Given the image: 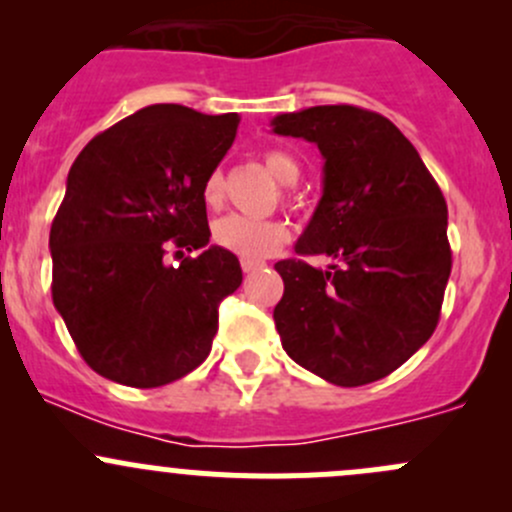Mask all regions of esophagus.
<instances>
[{"label":"esophagus","mask_w":512,"mask_h":512,"mask_svg":"<svg viewBox=\"0 0 512 512\" xmlns=\"http://www.w3.org/2000/svg\"><path fill=\"white\" fill-rule=\"evenodd\" d=\"M262 267H265V262H255V260H242V272H245V275H252V272L262 270Z\"/></svg>","instance_id":"34e87169"}]
</instances>
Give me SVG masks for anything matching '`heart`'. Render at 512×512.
<instances>
[{
  "mask_svg": "<svg viewBox=\"0 0 512 512\" xmlns=\"http://www.w3.org/2000/svg\"><path fill=\"white\" fill-rule=\"evenodd\" d=\"M265 168L277 183L294 185L299 180V165L297 160L282 151H267ZM223 173L213 170L203 183V200L208 205H220L223 200ZM213 240L220 247L230 250L232 255L242 257V260H265L270 257L282 242L287 240V227L280 220H255L245 218V215H225L213 227Z\"/></svg>",
  "mask_w": 512,
  "mask_h": 512,
  "instance_id": "b5f03b06",
  "label": "heart"
}]
</instances>
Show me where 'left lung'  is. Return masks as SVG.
<instances>
[{
    "label": "left lung",
    "mask_w": 512,
    "mask_h": 512,
    "mask_svg": "<svg viewBox=\"0 0 512 512\" xmlns=\"http://www.w3.org/2000/svg\"><path fill=\"white\" fill-rule=\"evenodd\" d=\"M277 136L304 138L324 158L322 200L294 245L324 255L280 260L285 294L275 327L285 352L337 386L399 369L431 339L451 275L448 208L409 138L381 113L312 106L272 118Z\"/></svg>",
    "instance_id": "8db88e82"
}]
</instances>
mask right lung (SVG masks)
<instances>
[{"mask_svg":"<svg viewBox=\"0 0 512 512\" xmlns=\"http://www.w3.org/2000/svg\"><path fill=\"white\" fill-rule=\"evenodd\" d=\"M237 123V113L156 103L91 138L71 165L49 235L51 297L96 374L156 389L208 359L218 307L242 270L208 245L203 183Z\"/></svg>","mask_w":512,"mask_h":512,"instance_id":"right-lung-1","label":"right lung"}]
</instances>
